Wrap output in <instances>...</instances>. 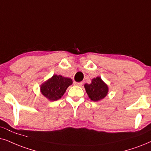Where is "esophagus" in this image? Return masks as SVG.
<instances>
[{
	"instance_id": "obj_1",
	"label": "esophagus",
	"mask_w": 151,
	"mask_h": 151,
	"mask_svg": "<svg viewBox=\"0 0 151 151\" xmlns=\"http://www.w3.org/2000/svg\"><path fill=\"white\" fill-rule=\"evenodd\" d=\"M82 84H83V83H82L81 82H74V85L77 86H81Z\"/></svg>"
}]
</instances>
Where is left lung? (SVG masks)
I'll return each instance as SVG.
<instances>
[{
    "label": "left lung",
    "instance_id": "1",
    "mask_svg": "<svg viewBox=\"0 0 151 151\" xmlns=\"http://www.w3.org/2000/svg\"><path fill=\"white\" fill-rule=\"evenodd\" d=\"M84 88L88 98L93 102H98L102 100L109 93L108 85L100 77L93 78L90 84L85 83Z\"/></svg>",
    "mask_w": 151,
    "mask_h": 151
}]
</instances>
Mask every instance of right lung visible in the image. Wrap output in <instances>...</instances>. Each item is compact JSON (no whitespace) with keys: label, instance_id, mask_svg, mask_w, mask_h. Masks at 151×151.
Listing matches in <instances>:
<instances>
[{"label":"right lung","instance_id":"obj_1","mask_svg":"<svg viewBox=\"0 0 151 151\" xmlns=\"http://www.w3.org/2000/svg\"><path fill=\"white\" fill-rule=\"evenodd\" d=\"M72 84L70 78L53 74L40 85V92L49 101H56L62 98L67 88Z\"/></svg>","mask_w":151,"mask_h":151}]
</instances>
